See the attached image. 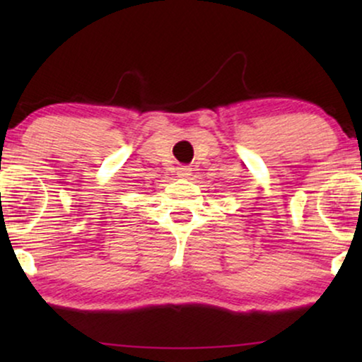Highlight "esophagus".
<instances>
[{
	"label": "esophagus",
	"mask_w": 362,
	"mask_h": 362,
	"mask_svg": "<svg viewBox=\"0 0 362 362\" xmlns=\"http://www.w3.org/2000/svg\"><path fill=\"white\" fill-rule=\"evenodd\" d=\"M191 171H192V168H189V166L176 168V175H177V177H181V180H187V177L191 176Z\"/></svg>",
	"instance_id": "esophagus-1"
}]
</instances>
